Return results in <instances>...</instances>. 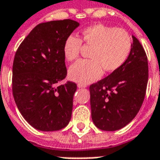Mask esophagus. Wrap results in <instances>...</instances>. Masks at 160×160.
Here are the masks:
<instances>
[{
    "label": "esophagus",
    "instance_id": "34e87169",
    "mask_svg": "<svg viewBox=\"0 0 160 160\" xmlns=\"http://www.w3.org/2000/svg\"><path fill=\"white\" fill-rule=\"evenodd\" d=\"M77 86H78V88H84V87H85V85H84V84H80V83H79V84H77Z\"/></svg>",
    "mask_w": 160,
    "mask_h": 160
}]
</instances>
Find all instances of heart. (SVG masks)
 I'll use <instances>...</instances> for the list:
<instances>
[{"instance_id": "heart-1", "label": "heart", "mask_w": 160, "mask_h": 160, "mask_svg": "<svg viewBox=\"0 0 160 160\" xmlns=\"http://www.w3.org/2000/svg\"><path fill=\"white\" fill-rule=\"evenodd\" d=\"M82 42L85 46L92 48L89 54L91 60L80 61L69 70L71 80L82 84L98 80L102 69L112 72L120 68L132 49V38L127 31L95 24L82 31L81 40L75 35H69L66 38L62 52L67 62H74L79 58Z\"/></svg>"}]
</instances>
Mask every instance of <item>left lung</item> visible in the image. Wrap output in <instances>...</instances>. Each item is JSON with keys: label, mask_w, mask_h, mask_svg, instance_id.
Listing matches in <instances>:
<instances>
[{"label": "left lung", "mask_w": 160, "mask_h": 160, "mask_svg": "<svg viewBox=\"0 0 160 160\" xmlns=\"http://www.w3.org/2000/svg\"><path fill=\"white\" fill-rule=\"evenodd\" d=\"M125 63L109 76L89 86L92 120L98 129L113 132L131 122L138 113L146 92L147 57L139 40Z\"/></svg>", "instance_id": "8db88e82"}]
</instances>
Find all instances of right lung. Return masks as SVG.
<instances>
[{
    "mask_svg": "<svg viewBox=\"0 0 160 160\" xmlns=\"http://www.w3.org/2000/svg\"><path fill=\"white\" fill-rule=\"evenodd\" d=\"M79 25L72 19L38 24L15 52L13 96L22 116L35 129L58 131L71 120L77 85L58 84L67 73L63 43Z\"/></svg>",
    "mask_w": 160,
    "mask_h": 160,
    "instance_id": "1",
    "label": "right lung"
}]
</instances>
